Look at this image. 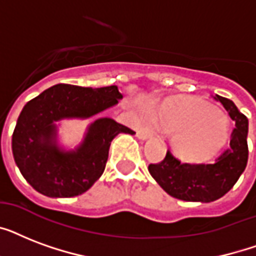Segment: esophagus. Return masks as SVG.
Listing matches in <instances>:
<instances>
[{"label": "esophagus", "instance_id": "34e87169", "mask_svg": "<svg viewBox=\"0 0 256 256\" xmlns=\"http://www.w3.org/2000/svg\"><path fill=\"white\" fill-rule=\"evenodd\" d=\"M136 136H138L140 140H150V138L152 136V132H148V128H138Z\"/></svg>", "mask_w": 256, "mask_h": 256}]
</instances>
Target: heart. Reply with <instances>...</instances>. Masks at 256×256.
<instances>
[{"mask_svg": "<svg viewBox=\"0 0 256 256\" xmlns=\"http://www.w3.org/2000/svg\"><path fill=\"white\" fill-rule=\"evenodd\" d=\"M144 116L174 132L175 150L188 160H208L228 138L227 116L204 100L148 104L144 108Z\"/></svg>", "mask_w": 256, "mask_h": 256, "instance_id": "obj_1", "label": "heart"}]
</instances>
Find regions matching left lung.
Returning <instances> with one entry per match:
<instances>
[{"label":"left lung","instance_id":"left-lung-1","mask_svg":"<svg viewBox=\"0 0 256 256\" xmlns=\"http://www.w3.org/2000/svg\"><path fill=\"white\" fill-rule=\"evenodd\" d=\"M235 122L230 146L210 164H180L170 152L162 162L148 166V172L168 195L186 202H214L232 188L248 160V120L228 98L216 96Z\"/></svg>","mask_w":256,"mask_h":256}]
</instances>
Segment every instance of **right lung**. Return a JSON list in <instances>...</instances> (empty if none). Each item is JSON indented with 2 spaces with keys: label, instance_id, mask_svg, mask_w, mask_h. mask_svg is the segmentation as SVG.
<instances>
[{
  "label": "right lung",
  "instance_id": "right-lung-1",
  "mask_svg": "<svg viewBox=\"0 0 256 256\" xmlns=\"http://www.w3.org/2000/svg\"><path fill=\"white\" fill-rule=\"evenodd\" d=\"M122 98L116 86L58 84L29 100L18 116L12 150L30 186L50 198H70L88 191L104 172L114 136L136 132L112 118L100 116L88 124L81 144L66 148L58 140V126L64 120L92 118Z\"/></svg>",
  "mask_w": 256,
  "mask_h": 256
}]
</instances>
